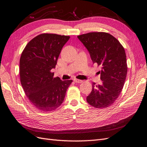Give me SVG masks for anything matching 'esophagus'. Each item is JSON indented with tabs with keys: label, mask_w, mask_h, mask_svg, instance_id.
I'll return each mask as SVG.
<instances>
[{
	"label": "esophagus",
	"mask_w": 147,
	"mask_h": 147,
	"mask_svg": "<svg viewBox=\"0 0 147 147\" xmlns=\"http://www.w3.org/2000/svg\"><path fill=\"white\" fill-rule=\"evenodd\" d=\"M74 81L76 83H81V82H82V80H80V79H74Z\"/></svg>",
	"instance_id": "1"
}]
</instances>
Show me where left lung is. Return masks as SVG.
Returning a JSON list of instances; mask_svg holds the SVG:
<instances>
[{"label":"left lung","mask_w":147,"mask_h":147,"mask_svg":"<svg viewBox=\"0 0 147 147\" xmlns=\"http://www.w3.org/2000/svg\"><path fill=\"white\" fill-rule=\"evenodd\" d=\"M89 52L94 63L102 66V85L92 83L87 102L97 108L110 107L118 98L124 85L127 72L126 55L123 45L107 32H93L78 36Z\"/></svg>","instance_id":"8db88e82"}]
</instances>
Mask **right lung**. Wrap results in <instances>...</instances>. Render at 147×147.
Here are the masks:
<instances>
[{
	"mask_svg": "<svg viewBox=\"0 0 147 147\" xmlns=\"http://www.w3.org/2000/svg\"><path fill=\"white\" fill-rule=\"evenodd\" d=\"M69 36L44 33L28 42L20 60V81L27 97L39 110L50 111L63 103L72 80L53 78L51 69Z\"/></svg>",
	"mask_w": 147,
	"mask_h": 147,
	"instance_id": "right-lung-1",
	"label": "right lung"
}]
</instances>
